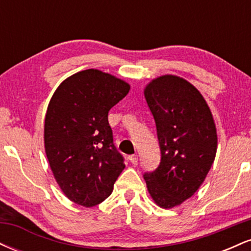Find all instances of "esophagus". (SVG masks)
Wrapping results in <instances>:
<instances>
[{
	"label": "esophagus",
	"instance_id": "34e87169",
	"mask_svg": "<svg viewBox=\"0 0 251 251\" xmlns=\"http://www.w3.org/2000/svg\"><path fill=\"white\" fill-rule=\"evenodd\" d=\"M128 160L132 164H137L138 163V155L137 154H131L128 155Z\"/></svg>",
	"mask_w": 251,
	"mask_h": 251
}]
</instances>
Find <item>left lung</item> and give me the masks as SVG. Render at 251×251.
Listing matches in <instances>:
<instances>
[{
  "mask_svg": "<svg viewBox=\"0 0 251 251\" xmlns=\"http://www.w3.org/2000/svg\"><path fill=\"white\" fill-rule=\"evenodd\" d=\"M144 94L160 149L159 165L144 179L155 203L170 209L191 197L205 179L217 150L216 126L198 89L181 77H157Z\"/></svg>",
  "mask_w": 251,
  "mask_h": 251,
  "instance_id": "left-lung-1",
  "label": "left lung"
}]
</instances>
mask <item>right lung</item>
<instances>
[{"mask_svg": "<svg viewBox=\"0 0 251 251\" xmlns=\"http://www.w3.org/2000/svg\"><path fill=\"white\" fill-rule=\"evenodd\" d=\"M128 91V83L116 76L86 70L66 79L51 97L45 119L46 154L63 194L79 205L105 201L125 169L108 111Z\"/></svg>", "mask_w": 251, "mask_h": 251, "instance_id": "right-lung-1", "label": "right lung"}]
</instances>
